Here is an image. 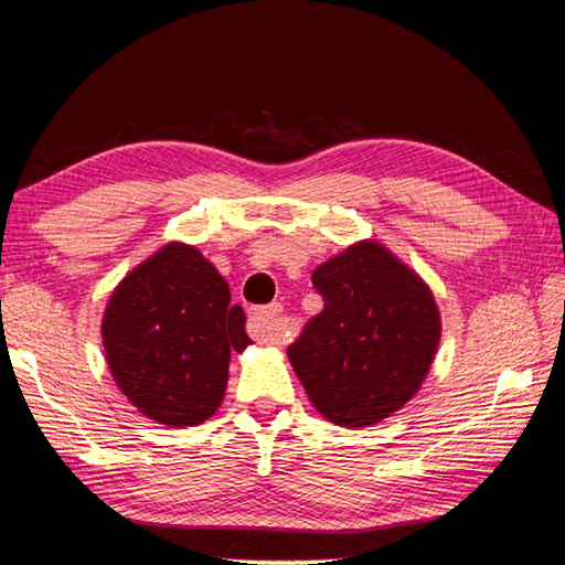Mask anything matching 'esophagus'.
<instances>
[{
    "label": "esophagus",
    "instance_id": "obj_1",
    "mask_svg": "<svg viewBox=\"0 0 565 565\" xmlns=\"http://www.w3.org/2000/svg\"><path fill=\"white\" fill-rule=\"evenodd\" d=\"M281 306L271 303L264 308H254L249 313V335L259 342H269V345H279L281 342Z\"/></svg>",
    "mask_w": 565,
    "mask_h": 565
}]
</instances>
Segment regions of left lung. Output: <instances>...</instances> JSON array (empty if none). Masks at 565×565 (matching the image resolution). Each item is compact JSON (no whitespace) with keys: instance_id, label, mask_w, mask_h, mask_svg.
<instances>
[{"instance_id":"obj_1","label":"left lung","mask_w":565,"mask_h":565,"mask_svg":"<svg viewBox=\"0 0 565 565\" xmlns=\"http://www.w3.org/2000/svg\"><path fill=\"white\" fill-rule=\"evenodd\" d=\"M323 311L289 345L308 399L328 422L380 424L412 399L440 340V316L422 276L364 239L313 271Z\"/></svg>"}]
</instances>
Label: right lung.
<instances>
[{
	"instance_id": "right-lung-1",
	"label": "right lung",
	"mask_w": 565,
	"mask_h": 565,
	"mask_svg": "<svg viewBox=\"0 0 565 565\" xmlns=\"http://www.w3.org/2000/svg\"><path fill=\"white\" fill-rule=\"evenodd\" d=\"M245 311L201 252L171 242L119 281L103 345L121 394L151 422L183 428L223 404L230 352L249 345Z\"/></svg>"
}]
</instances>
